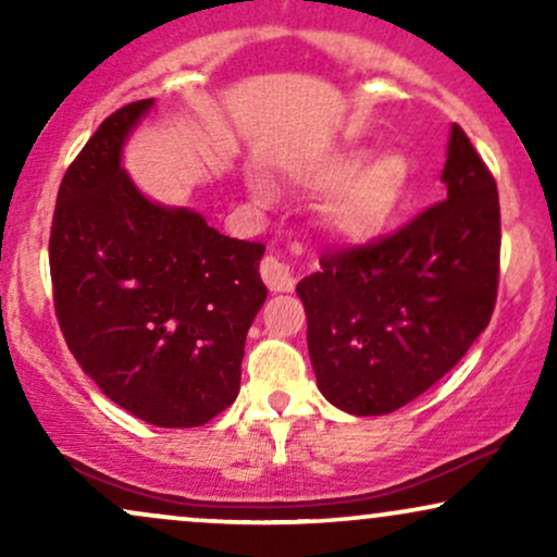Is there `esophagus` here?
Segmentation results:
<instances>
[{
    "label": "esophagus",
    "instance_id": "obj_1",
    "mask_svg": "<svg viewBox=\"0 0 557 557\" xmlns=\"http://www.w3.org/2000/svg\"><path fill=\"white\" fill-rule=\"evenodd\" d=\"M259 272H261V280H264L270 290H274V293L293 290V272H290V267H287L280 257H274V253H267V257L261 259Z\"/></svg>",
    "mask_w": 557,
    "mask_h": 557
}]
</instances>
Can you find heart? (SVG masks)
I'll list each match as a JSON object with an SVG mask.
<instances>
[{
    "mask_svg": "<svg viewBox=\"0 0 557 557\" xmlns=\"http://www.w3.org/2000/svg\"><path fill=\"white\" fill-rule=\"evenodd\" d=\"M322 181L337 183L324 207L330 225L350 238H367L398 212L411 183V164L398 151H382L363 164L359 151H348L322 172Z\"/></svg>",
    "mask_w": 557,
    "mask_h": 557,
    "instance_id": "heart-1",
    "label": "heart"
}]
</instances>
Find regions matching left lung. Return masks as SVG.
<instances>
[{"label":"left lung","instance_id":"8db88e82","mask_svg":"<svg viewBox=\"0 0 557 557\" xmlns=\"http://www.w3.org/2000/svg\"><path fill=\"white\" fill-rule=\"evenodd\" d=\"M445 201L361 246L327 248L298 283L317 385L354 417H382L463 359L500 283V201L487 164L453 125Z\"/></svg>","mask_w":557,"mask_h":557}]
</instances>
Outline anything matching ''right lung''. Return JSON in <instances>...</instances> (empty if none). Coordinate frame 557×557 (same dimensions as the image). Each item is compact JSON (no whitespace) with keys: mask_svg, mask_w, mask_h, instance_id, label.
Listing matches in <instances>:
<instances>
[{"mask_svg":"<svg viewBox=\"0 0 557 557\" xmlns=\"http://www.w3.org/2000/svg\"><path fill=\"white\" fill-rule=\"evenodd\" d=\"M154 104L112 112L57 194L49 270L67 348L101 393L154 426H201L240 389L248 327L267 298L264 243L227 238L164 209L120 170L127 133Z\"/></svg>","mask_w":557,"mask_h":557,"instance_id":"obj_1","label":"right lung"}]
</instances>
